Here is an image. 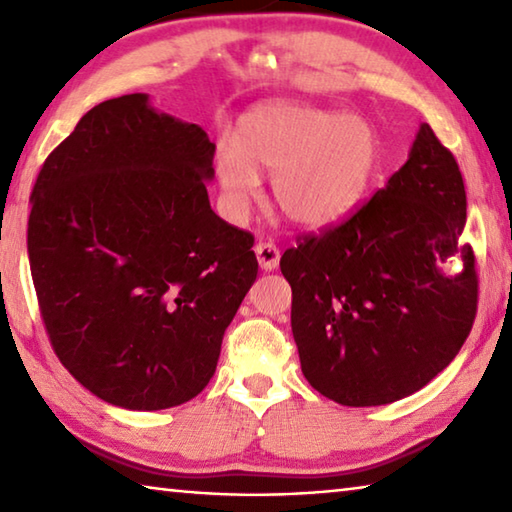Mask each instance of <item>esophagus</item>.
Masks as SVG:
<instances>
[{"label": "esophagus", "mask_w": 512, "mask_h": 512, "mask_svg": "<svg viewBox=\"0 0 512 512\" xmlns=\"http://www.w3.org/2000/svg\"><path fill=\"white\" fill-rule=\"evenodd\" d=\"M255 253H257V262H259V266H262V271H273L277 262H280V248L271 244V241H259V244L255 246Z\"/></svg>", "instance_id": "esophagus-1"}]
</instances>
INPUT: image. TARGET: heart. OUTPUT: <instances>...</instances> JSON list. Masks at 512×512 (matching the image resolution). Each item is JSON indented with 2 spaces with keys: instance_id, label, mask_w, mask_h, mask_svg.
Returning <instances> with one entry per match:
<instances>
[{
  "instance_id": "obj_1",
  "label": "heart",
  "mask_w": 512,
  "mask_h": 512,
  "mask_svg": "<svg viewBox=\"0 0 512 512\" xmlns=\"http://www.w3.org/2000/svg\"><path fill=\"white\" fill-rule=\"evenodd\" d=\"M379 167V137L357 115L309 106H271L241 121L237 144L216 146L214 171L223 207L241 219L271 178L273 201L307 228L339 219L359 201Z\"/></svg>"
}]
</instances>
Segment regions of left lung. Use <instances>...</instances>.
I'll return each instance as SVG.
<instances>
[{
  "label": "left lung",
  "instance_id": "obj_1",
  "mask_svg": "<svg viewBox=\"0 0 512 512\" xmlns=\"http://www.w3.org/2000/svg\"><path fill=\"white\" fill-rule=\"evenodd\" d=\"M465 214L456 158L422 124L384 189L284 250L293 339L320 395L343 406L391 404L452 363L479 305L476 257L461 241Z\"/></svg>",
  "mask_w": 512,
  "mask_h": 512
}]
</instances>
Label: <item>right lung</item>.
Returning <instances> with one entry per match:
<instances>
[{
	"label": "right lung",
	"mask_w": 512,
	"mask_h": 512,
	"mask_svg": "<svg viewBox=\"0 0 512 512\" xmlns=\"http://www.w3.org/2000/svg\"><path fill=\"white\" fill-rule=\"evenodd\" d=\"M214 144L124 94L85 112L47 155L27 248L60 363L103 402L185 404L207 386L257 277L255 237L216 216Z\"/></svg>",
	"instance_id": "obj_1"
}]
</instances>
